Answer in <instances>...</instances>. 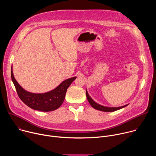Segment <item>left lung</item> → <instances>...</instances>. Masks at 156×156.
<instances>
[{"label":"left lung","mask_w":156,"mask_h":156,"mask_svg":"<svg viewBox=\"0 0 156 156\" xmlns=\"http://www.w3.org/2000/svg\"><path fill=\"white\" fill-rule=\"evenodd\" d=\"M86 97L87 99L88 102H90V105L95 109L98 110H101V111H103V112H114V111H116L117 110H119L120 108H122L123 107H125L126 106H127L128 104H126L125 105H123L121 107H105L102 105H100L99 104H98L97 102H96L90 96V95L88 94L87 91L86 90Z\"/></svg>","instance_id":"left-lung-1"}]
</instances>
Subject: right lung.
Listing matches in <instances>:
<instances>
[{
  "label": "right lung",
  "mask_w": 156,
  "mask_h": 156,
  "mask_svg": "<svg viewBox=\"0 0 156 156\" xmlns=\"http://www.w3.org/2000/svg\"><path fill=\"white\" fill-rule=\"evenodd\" d=\"M11 78L20 99L29 107L42 112H50L59 108L64 101L68 87L76 78L75 76L65 80L53 90L49 92L36 94L26 91L18 84L14 77L12 66Z\"/></svg>",
  "instance_id": "1"
}]
</instances>
